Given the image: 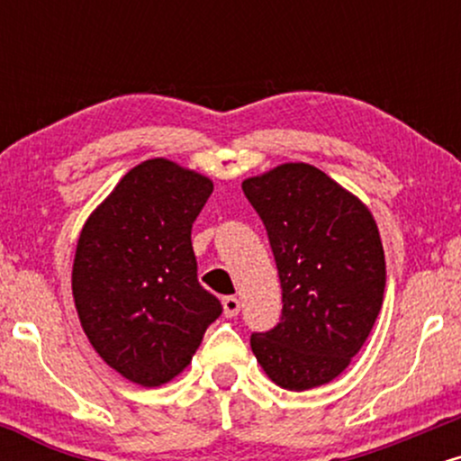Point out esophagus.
<instances>
[{"mask_svg":"<svg viewBox=\"0 0 461 461\" xmlns=\"http://www.w3.org/2000/svg\"><path fill=\"white\" fill-rule=\"evenodd\" d=\"M238 312H240V301L236 297H223V314L227 319H234Z\"/></svg>","mask_w":461,"mask_h":461,"instance_id":"obj_1","label":"esophagus"}]
</instances>
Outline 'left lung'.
I'll list each match as a JSON object with an SVG mask.
<instances>
[{
    "label": "left lung",
    "mask_w": 461,
    "mask_h": 461,
    "mask_svg": "<svg viewBox=\"0 0 461 461\" xmlns=\"http://www.w3.org/2000/svg\"><path fill=\"white\" fill-rule=\"evenodd\" d=\"M260 214L282 284V322L253 333L251 351L279 388L330 384L366 342L385 290L373 212L357 194L305 162L242 182Z\"/></svg>",
    "instance_id": "left-lung-1"
}]
</instances>
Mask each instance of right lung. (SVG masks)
<instances>
[{
	"instance_id": "1",
	"label": "right lung",
	"mask_w": 461,
	"mask_h": 461,
	"mask_svg": "<svg viewBox=\"0 0 461 461\" xmlns=\"http://www.w3.org/2000/svg\"><path fill=\"white\" fill-rule=\"evenodd\" d=\"M212 179L151 158L130 168L79 231L71 290L99 357L142 388L176 379L223 312L197 279L190 230Z\"/></svg>"
}]
</instances>
